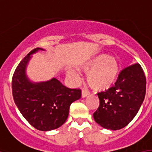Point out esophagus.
Masks as SVG:
<instances>
[{
	"mask_svg": "<svg viewBox=\"0 0 152 152\" xmlns=\"http://www.w3.org/2000/svg\"><path fill=\"white\" fill-rule=\"evenodd\" d=\"M89 95V92L86 90V89H83L82 91V98H85L86 97H87Z\"/></svg>",
	"mask_w": 152,
	"mask_h": 152,
	"instance_id": "obj_1",
	"label": "esophagus"
}]
</instances>
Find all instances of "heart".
<instances>
[{
	"label": "heart",
	"mask_w": 152,
	"mask_h": 152,
	"mask_svg": "<svg viewBox=\"0 0 152 152\" xmlns=\"http://www.w3.org/2000/svg\"><path fill=\"white\" fill-rule=\"evenodd\" d=\"M78 69L87 74L86 80L89 86L97 91H104L111 88L121 74V63L116 56L98 54L87 58L78 66ZM66 75L77 82L79 75L74 69H69Z\"/></svg>",
	"instance_id": "1"
}]
</instances>
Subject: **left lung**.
I'll list each match as a JSON object with an SVG mask.
<instances>
[{
    "label": "left lung",
    "mask_w": 152,
    "mask_h": 152,
    "mask_svg": "<svg viewBox=\"0 0 152 152\" xmlns=\"http://www.w3.org/2000/svg\"><path fill=\"white\" fill-rule=\"evenodd\" d=\"M145 94L146 77L140 65L136 63L125 68L114 86L97 94L100 105L94 113V121L104 129H123L137 114Z\"/></svg>",
    "instance_id": "8db88e82"
}]
</instances>
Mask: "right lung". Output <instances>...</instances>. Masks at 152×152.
I'll return each instance as SVG.
<instances>
[{"label": "right lung", "mask_w": 152, "mask_h": 152, "mask_svg": "<svg viewBox=\"0 0 152 152\" xmlns=\"http://www.w3.org/2000/svg\"><path fill=\"white\" fill-rule=\"evenodd\" d=\"M44 50L37 48L26 55L14 72L12 89L15 104L29 124L39 131L62 126L69 115L71 103L81 97V90L69 89L55 77L46 82L29 79L26 69L31 55Z\"/></svg>", "instance_id": "add662e5"}]
</instances>
